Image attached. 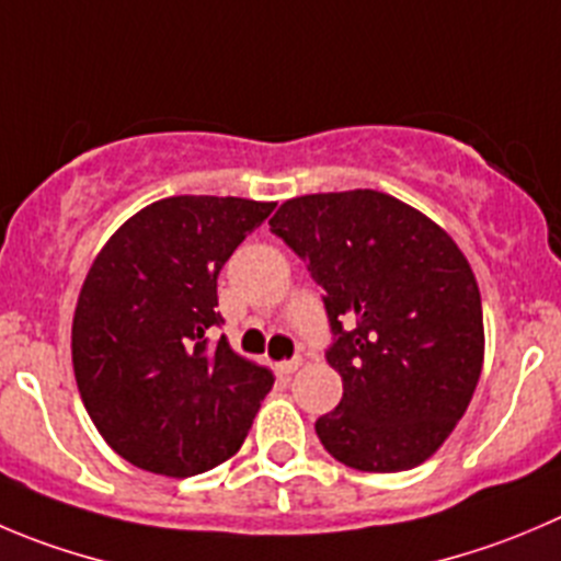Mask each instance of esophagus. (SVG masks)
Masks as SVG:
<instances>
[{"mask_svg":"<svg viewBox=\"0 0 561 561\" xmlns=\"http://www.w3.org/2000/svg\"><path fill=\"white\" fill-rule=\"evenodd\" d=\"M300 357H291V360H280V364H277V371H280V375H295L297 369H300Z\"/></svg>","mask_w":561,"mask_h":561,"instance_id":"1","label":"esophagus"}]
</instances>
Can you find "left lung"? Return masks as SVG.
I'll list each match as a JSON object with an SVG mask.
<instances>
[{
    "label": "left lung",
    "instance_id": "obj_1",
    "mask_svg": "<svg viewBox=\"0 0 561 561\" xmlns=\"http://www.w3.org/2000/svg\"><path fill=\"white\" fill-rule=\"evenodd\" d=\"M270 231L324 289V357L344 380L339 408L317 419L324 449L371 473L435 455L482 375V297L460 248L375 190L291 197Z\"/></svg>",
    "mask_w": 561,
    "mask_h": 561
}]
</instances>
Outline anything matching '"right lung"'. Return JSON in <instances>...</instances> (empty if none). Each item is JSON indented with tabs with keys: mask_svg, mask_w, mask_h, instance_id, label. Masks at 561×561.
Instances as JSON below:
<instances>
[{
	"mask_svg": "<svg viewBox=\"0 0 561 561\" xmlns=\"http://www.w3.org/2000/svg\"><path fill=\"white\" fill-rule=\"evenodd\" d=\"M275 204L175 195L112 233L84 277L71 352L95 430L142 471L195 477L237 455L272 375L228 346L217 277Z\"/></svg>",
	"mask_w": 561,
	"mask_h": 561,
	"instance_id": "obj_1",
	"label": "right lung"
}]
</instances>
